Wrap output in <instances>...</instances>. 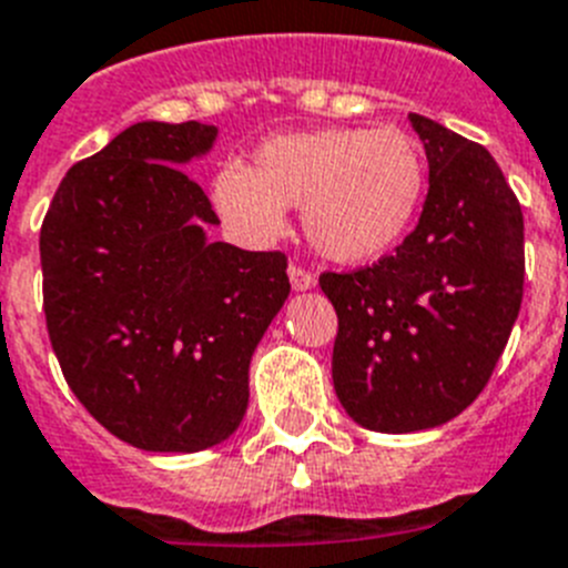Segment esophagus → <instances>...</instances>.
Instances as JSON below:
<instances>
[{
  "mask_svg": "<svg viewBox=\"0 0 568 568\" xmlns=\"http://www.w3.org/2000/svg\"><path fill=\"white\" fill-rule=\"evenodd\" d=\"M290 284H293V290H313L315 287V275L310 273V270L298 267V264H290Z\"/></svg>",
  "mask_w": 568,
  "mask_h": 568,
  "instance_id": "obj_1",
  "label": "esophagus"
}]
</instances>
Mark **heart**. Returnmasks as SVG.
Returning <instances> with one entry per match:
<instances>
[{
  "instance_id": "b5f03b06",
  "label": "heart",
  "mask_w": 568,
  "mask_h": 568,
  "mask_svg": "<svg viewBox=\"0 0 568 568\" xmlns=\"http://www.w3.org/2000/svg\"><path fill=\"white\" fill-rule=\"evenodd\" d=\"M426 193L418 139L400 128H321L261 142L253 164H227L213 179L224 222L270 244L301 207L310 244L338 264H366L398 247Z\"/></svg>"
}]
</instances>
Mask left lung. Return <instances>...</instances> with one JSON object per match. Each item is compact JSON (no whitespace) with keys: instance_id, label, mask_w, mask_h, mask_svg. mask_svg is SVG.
<instances>
[{"instance_id":"8db88e82","label":"left lung","mask_w":568,"mask_h":568,"mask_svg":"<svg viewBox=\"0 0 568 568\" xmlns=\"http://www.w3.org/2000/svg\"><path fill=\"white\" fill-rule=\"evenodd\" d=\"M429 162L418 227L393 255L324 273L333 384L373 433L453 420L484 393L524 298V213L489 150L409 113Z\"/></svg>"}]
</instances>
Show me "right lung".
Masks as SVG:
<instances>
[{
  "mask_svg": "<svg viewBox=\"0 0 568 568\" xmlns=\"http://www.w3.org/2000/svg\"><path fill=\"white\" fill-rule=\"evenodd\" d=\"M202 122H139L59 184L39 235L44 321L64 381L115 438L202 453L239 429L250 358L290 295L287 255L210 241L184 164Z\"/></svg>",
  "mask_w": 568,
  "mask_h": 568,
  "instance_id": "1",
  "label": "right lung"
}]
</instances>
